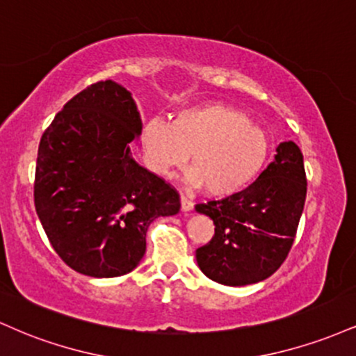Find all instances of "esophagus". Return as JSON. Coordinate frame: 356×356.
<instances>
[{
	"instance_id": "esophagus-1",
	"label": "esophagus",
	"mask_w": 356,
	"mask_h": 356,
	"mask_svg": "<svg viewBox=\"0 0 356 356\" xmlns=\"http://www.w3.org/2000/svg\"><path fill=\"white\" fill-rule=\"evenodd\" d=\"M181 209L184 212H191L194 209V202H192L191 199H187L186 195H181Z\"/></svg>"
}]
</instances>
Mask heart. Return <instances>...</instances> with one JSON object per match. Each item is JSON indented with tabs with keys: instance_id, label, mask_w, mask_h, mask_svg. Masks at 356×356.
<instances>
[{
	"instance_id": "obj_1",
	"label": "heart",
	"mask_w": 356,
	"mask_h": 356,
	"mask_svg": "<svg viewBox=\"0 0 356 356\" xmlns=\"http://www.w3.org/2000/svg\"><path fill=\"white\" fill-rule=\"evenodd\" d=\"M142 150L147 167L157 175H169L189 155L187 182L204 186L211 195H231L266 164L269 138L246 113L211 102L184 108L170 122H149L142 132Z\"/></svg>"
}]
</instances>
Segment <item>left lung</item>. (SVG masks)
<instances>
[{
    "mask_svg": "<svg viewBox=\"0 0 356 356\" xmlns=\"http://www.w3.org/2000/svg\"><path fill=\"white\" fill-rule=\"evenodd\" d=\"M275 161L251 186L219 201L195 204L209 216L214 236L195 251L209 280L246 286L280 269L295 243L306 199L303 154L295 142H281Z\"/></svg>",
    "mask_w": 356,
    "mask_h": 356,
    "instance_id": "left-lung-1",
    "label": "left lung"
}]
</instances>
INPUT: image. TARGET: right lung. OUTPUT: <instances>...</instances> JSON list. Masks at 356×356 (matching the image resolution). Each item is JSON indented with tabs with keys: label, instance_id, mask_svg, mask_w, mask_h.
Returning <instances> with one entry per match:
<instances>
[{
	"label": "right lung",
	"instance_id": "obj_1",
	"mask_svg": "<svg viewBox=\"0 0 356 356\" xmlns=\"http://www.w3.org/2000/svg\"><path fill=\"white\" fill-rule=\"evenodd\" d=\"M140 132L129 90L105 80L68 100L40 140L36 214L56 254L80 275L130 273L145 254L150 222L181 209L177 191L130 152Z\"/></svg>",
	"mask_w": 356,
	"mask_h": 356
}]
</instances>
